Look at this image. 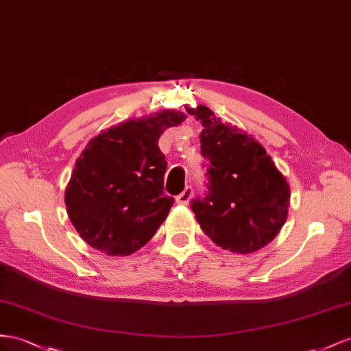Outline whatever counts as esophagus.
Instances as JSON below:
<instances>
[{"label":"esophagus","mask_w":351,"mask_h":351,"mask_svg":"<svg viewBox=\"0 0 351 351\" xmlns=\"http://www.w3.org/2000/svg\"><path fill=\"white\" fill-rule=\"evenodd\" d=\"M191 198H193V188L191 186H185L184 191L176 197V203L178 204H182V206H188L189 202H191Z\"/></svg>","instance_id":"34e87169"}]
</instances>
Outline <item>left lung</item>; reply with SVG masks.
<instances>
[{"instance_id": "left-lung-1", "label": "left lung", "mask_w": 351, "mask_h": 351, "mask_svg": "<svg viewBox=\"0 0 351 351\" xmlns=\"http://www.w3.org/2000/svg\"><path fill=\"white\" fill-rule=\"evenodd\" d=\"M199 123L202 154L208 162L207 194L191 208L203 232L232 253L267 245L284 226L289 185L263 145L206 106L186 108Z\"/></svg>"}]
</instances>
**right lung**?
I'll list each match as a JSON object with an SVG mask.
<instances>
[{"label": "right lung", "instance_id": "1", "mask_svg": "<svg viewBox=\"0 0 351 351\" xmlns=\"http://www.w3.org/2000/svg\"><path fill=\"white\" fill-rule=\"evenodd\" d=\"M185 119L162 110L108 128L86 144L64 193L70 222L86 244L129 256L153 238L175 203L163 193L167 163L158 138Z\"/></svg>", "mask_w": 351, "mask_h": 351}]
</instances>
